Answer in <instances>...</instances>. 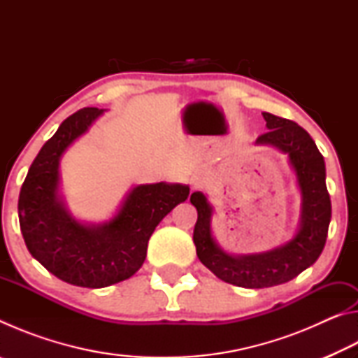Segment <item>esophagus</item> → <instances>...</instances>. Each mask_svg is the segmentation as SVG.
<instances>
[{"instance_id": "obj_1", "label": "esophagus", "mask_w": 358, "mask_h": 358, "mask_svg": "<svg viewBox=\"0 0 358 358\" xmlns=\"http://www.w3.org/2000/svg\"><path fill=\"white\" fill-rule=\"evenodd\" d=\"M191 183H192V187H201V186H203L205 180H203L202 175H196V177H192Z\"/></svg>"}]
</instances>
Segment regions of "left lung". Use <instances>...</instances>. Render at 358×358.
Masks as SVG:
<instances>
[{
  "label": "left lung",
  "mask_w": 358,
  "mask_h": 358,
  "mask_svg": "<svg viewBox=\"0 0 358 358\" xmlns=\"http://www.w3.org/2000/svg\"><path fill=\"white\" fill-rule=\"evenodd\" d=\"M268 131L256 143L271 145L287 153L301 192L300 229L292 240L275 250L230 256L222 251L211 235L213 208L202 192L191 194L197 208L194 245L197 257L210 271L229 284L248 289H264L287 282L311 266L322 252L331 220V202L325 185V162L308 132L295 123L264 112Z\"/></svg>",
  "instance_id": "left-lung-1"
}]
</instances>
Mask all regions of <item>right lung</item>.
<instances>
[{
    "label": "right lung",
    "instance_id": "right-lung-1",
    "mask_svg": "<svg viewBox=\"0 0 358 358\" xmlns=\"http://www.w3.org/2000/svg\"><path fill=\"white\" fill-rule=\"evenodd\" d=\"M102 112L85 107L59 124L33 161L19 196L20 230L31 256L62 281L90 289L134 275L157 224L189 196L186 185H138L110 221H76L58 196L59 159Z\"/></svg>",
    "mask_w": 358,
    "mask_h": 358
}]
</instances>
